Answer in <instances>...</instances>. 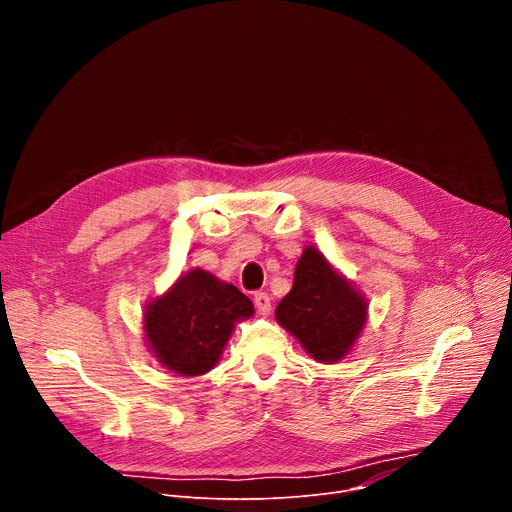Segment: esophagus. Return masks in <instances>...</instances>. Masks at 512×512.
Here are the masks:
<instances>
[{
  "instance_id": "esophagus-1",
  "label": "esophagus",
  "mask_w": 512,
  "mask_h": 512,
  "mask_svg": "<svg viewBox=\"0 0 512 512\" xmlns=\"http://www.w3.org/2000/svg\"><path fill=\"white\" fill-rule=\"evenodd\" d=\"M253 302H255V308L259 310V314H263V316L269 314V310H271V298L265 294V291H257Z\"/></svg>"
}]
</instances>
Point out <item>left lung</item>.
I'll return each mask as SVG.
<instances>
[{
  "label": "left lung",
  "mask_w": 512,
  "mask_h": 512,
  "mask_svg": "<svg viewBox=\"0 0 512 512\" xmlns=\"http://www.w3.org/2000/svg\"><path fill=\"white\" fill-rule=\"evenodd\" d=\"M369 304L316 247H306L275 320L318 362L342 360L367 322Z\"/></svg>",
  "instance_id": "8db88e82"
}]
</instances>
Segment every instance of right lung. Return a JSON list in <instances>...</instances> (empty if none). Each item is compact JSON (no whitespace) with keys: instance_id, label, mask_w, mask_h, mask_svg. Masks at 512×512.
Returning <instances> with one entry per match:
<instances>
[{"instance_id":"add662e5","label":"right lung","mask_w":512,"mask_h":512,"mask_svg":"<svg viewBox=\"0 0 512 512\" xmlns=\"http://www.w3.org/2000/svg\"><path fill=\"white\" fill-rule=\"evenodd\" d=\"M253 312L251 300L233 283L196 267L145 306L143 332L162 367L182 377H198L221 358L235 324Z\"/></svg>"}]
</instances>
